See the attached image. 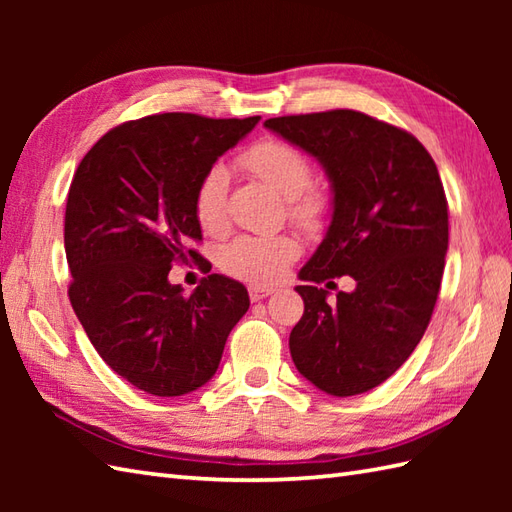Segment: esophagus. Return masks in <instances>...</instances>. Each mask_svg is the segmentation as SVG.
Segmentation results:
<instances>
[{
    "label": "esophagus",
    "mask_w": 512,
    "mask_h": 512,
    "mask_svg": "<svg viewBox=\"0 0 512 512\" xmlns=\"http://www.w3.org/2000/svg\"><path fill=\"white\" fill-rule=\"evenodd\" d=\"M273 288H259V286H250L248 288V295H250V301H264L266 297L273 295Z\"/></svg>",
    "instance_id": "34e87169"
}]
</instances>
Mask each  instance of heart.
I'll return each instance as SVG.
<instances>
[{"label":"heart","mask_w":512,"mask_h":512,"mask_svg":"<svg viewBox=\"0 0 512 512\" xmlns=\"http://www.w3.org/2000/svg\"><path fill=\"white\" fill-rule=\"evenodd\" d=\"M239 165L255 178L284 195L288 213L301 226H317L325 202L312 184V165L299 149L279 140H262L239 156ZM195 220L206 233H222L228 222V171L213 165L204 171L193 191ZM301 253V246L290 235H239L228 244L220 264L228 275L270 286L284 279L290 264Z\"/></svg>","instance_id":"heart-1"}]
</instances>
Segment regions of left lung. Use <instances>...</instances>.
Listing matches in <instances>:
<instances>
[{
    "label": "left lung",
    "mask_w": 512,
    "mask_h": 512,
    "mask_svg": "<svg viewBox=\"0 0 512 512\" xmlns=\"http://www.w3.org/2000/svg\"><path fill=\"white\" fill-rule=\"evenodd\" d=\"M264 127L317 158L334 195L328 233L299 273L306 286L295 288L306 310L290 332L292 361L325 394H363L407 361L436 308L449 248L438 167L416 136L363 112ZM341 274L357 288L330 307L318 284Z\"/></svg>",
    "instance_id": "1"
}]
</instances>
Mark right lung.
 Segmentation results:
<instances>
[{
    "instance_id": "obj_1",
    "label": "right lung",
    "mask_w": 512,
    "mask_h": 512,
    "mask_svg": "<svg viewBox=\"0 0 512 512\" xmlns=\"http://www.w3.org/2000/svg\"><path fill=\"white\" fill-rule=\"evenodd\" d=\"M259 116L154 114L107 132L76 169L65 204L68 297L94 350L151 396H182L209 383L228 334L244 317L246 288L209 275L189 297L171 284L176 262L202 231L193 191Z\"/></svg>"
}]
</instances>
